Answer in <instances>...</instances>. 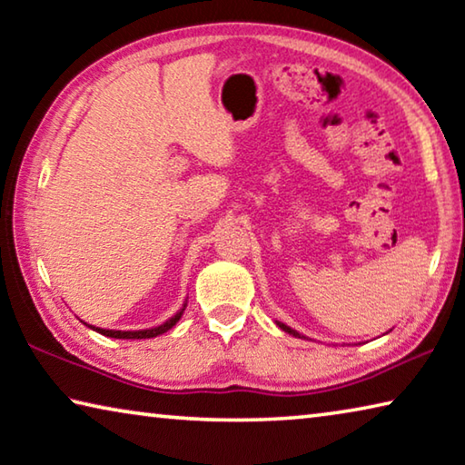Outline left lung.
Wrapping results in <instances>:
<instances>
[{"mask_svg":"<svg viewBox=\"0 0 465 465\" xmlns=\"http://www.w3.org/2000/svg\"><path fill=\"white\" fill-rule=\"evenodd\" d=\"M279 327H282V329L285 331V333H290V335H298V337H300V333H296V331H293V329H290V327H285V325H282V322H279Z\"/></svg>","mask_w":465,"mask_h":465,"instance_id":"left-lung-1","label":"left lung"}]
</instances>
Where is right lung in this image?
Masks as SVG:
<instances>
[{
    "label": "right lung",
    "instance_id": "right-lung-1",
    "mask_svg": "<svg viewBox=\"0 0 465 465\" xmlns=\"http://www.w3.org/2000/svg\"><path fill=\"white\" fill-rule=\"evenodd\" d=\"M183 308H186V306H183ZM183 308H182L178 314L172 316V319H169L167 322H163V325H159V327H154V329H144V331H109V329H99V327H91V325H88V327L94 329V331H97V333L105 335V337H115V339H149V337H157V335L165 333V331L172 329L175 322L180 321Z\"/></svg>",
    "mask_w": 465,
    "mask_h": 465
}]
</instances>
